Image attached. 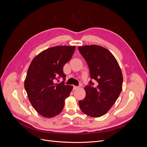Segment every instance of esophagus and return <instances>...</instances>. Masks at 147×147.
Masks as SVG:
<instances>
[{"label":"esophagus","instance_id":"1","mask_svg":"<svg viewBox=\"0 0 147 147\" xmlns=\"http://www.w3.org/2000/svg\"><path fill=\"white\" fill-rule=\"evenodd\" d=\"M79 88V86H73V89L75 90H77V89H78Z\"/></svg>","mask_w":147,"mask_h":147}]
</instances>
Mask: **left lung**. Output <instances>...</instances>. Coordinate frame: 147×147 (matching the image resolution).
I'll use <instances>...</instances> for the list:
<instances>
[{
  "instance_id": "1",
  "label": "left lung",
  "mask_w": 147,
  "mask_h": 147,
  "mask_svg": "<svg viewBox=\"0 0 147 147\" xmlns=\"http://www.w3.org/2000/svg\"><path fill=\"white\" fill-rule=\"evenodd\" d=\"M90 69L91 80L84 87L86 97L79 100L82 112L91 117L103 116L116 102L122 90L123 75L117 59L107 49L99 45L78 47Z\"/></svg>"
}]
</instances>
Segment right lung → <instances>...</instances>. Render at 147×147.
<instances>
[{
  "instance_id": "right-lung-1",
  "label": "right lung",
  "mask_w": 147,
  "mask_h": 147,
  "mask_svg": "<svg viewBox=\"0 0 147 147\" xmlns=\"http://www.w3.org/2000/svg\"><path fill=\"white\" fill-rule=\"evenodd\" d=\"M75 47L48 48L31 62L24 81V88L34 109L45 118H53L63 110L64 100L73 87L64 82L55 83L60 77L65 80L63 66L72 57Z\"/></svg>"
}]
</instances>
